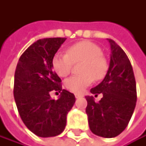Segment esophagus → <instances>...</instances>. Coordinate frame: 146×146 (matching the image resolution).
<instances>
[{
  "mask_svg": "<svg viewBox=\"0 0 146 146\" xmlns=\"http://www.w3.org/2000/svg\"><path fill=\"white\" fill-rule=\"evenodd\" d=\"M83 96V94H75V97L76 98H80V97H82Z\"/></svg>",
  "mask_w": 146,
  "mask_h": 146,
  "instance_id": "esophagus-1",
  "label": "esophagus"
}]
</instances>
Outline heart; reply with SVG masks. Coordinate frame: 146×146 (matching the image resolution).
<instances>
[{"label": "heart", "instance_id": "b5f03b06", "mask_svg": "<svg viewBox=\"0 0 146 146\" xmlns=\"http://www.w3.org/2000/svg\"><path fill=\"white\" fill-rule=\"evenodd\" d=\"M82 61V74L72 75L66 80L65 86L74 93H81L94 81L102 79L107 72L108 66L102 57V49L90 41H80L69 46L67 52H58L52 59V68L60 77H66L71 72L74 62Z\"/></svg>", "mask_w": 146, "mask_h": 146}]
</instances>
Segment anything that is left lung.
Listing matches in <instances>:
<instances>
[{
    "mask_svg": "<svg viewBox=\"0 0 146 146\" xmlns=\"http://www.w3.org/2000/svg\"><path fill=\"white\" fill-rule=\"evenodd\" d=\"M110 62L103 80L90 92L95 96L102 94L96 102L86 96V113L91 131L102 137H115L122 133L130 122L137 102L136 80L131 64L123 50L112 39Z\"/></svg>",
    "mask_w": 146,
    "mask_h": 146,
    "instance_id": "1",
    "label": "left lung"
}]
</instances>
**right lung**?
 <instances>
[{"instance_id":"add662e5","label":"right lung","mask_w":146,"mask_h":146,"mask_svg":"<svg viewBox=\"0 0 146 146\" xmlns=\"http://www.w3.org/2000/svg\"><path fill=\"white\" fill-rule=\"evenodd\" d=\"M65 37L39 39L22 54L16 66L14 97L19 115L29 130L41 137L62 133L66 115L75 102L74 94L62 89L61 80L52 71V59ZM51 92H60L58 100Z\"/></svg>"}]
</instances>
